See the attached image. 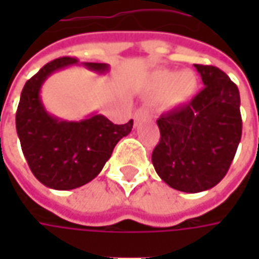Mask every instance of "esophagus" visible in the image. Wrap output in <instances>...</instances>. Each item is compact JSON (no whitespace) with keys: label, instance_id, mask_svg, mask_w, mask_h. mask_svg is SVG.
<instances>
[{"label":"esophagus","instance_id":"1","mask_svg":"<svg viewBox=\"0 0 259 259\" xmlns=\"http://www.w3.org/2000/svg\"><path fill=\"white\" fill-rule=\"evenodd\" d=\"M148 115L150 114H148V111H147L145 108H138L134 114L135 122H140V121H143V119H145V118H148Z\"/></svg>","mask_w":259,"mask_h":259}]
</instances>
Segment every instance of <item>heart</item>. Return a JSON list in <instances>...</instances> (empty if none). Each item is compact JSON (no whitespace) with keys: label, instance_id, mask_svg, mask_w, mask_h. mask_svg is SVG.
I'll return each mask as SVG.
<instances>
[{"label":"heart","instance_id":"heart-1","mask_svg":"<svg viewBox=\"0 0 259 259\" xmlns=\"http://www.w3.org/2000/svg\"><path fill=\"white\" fill-rule=\"evenodd\" d=\"M197 91V77L193 72L184 70L180 73L161 70L157 72L150 85V94L154 98L167 96V102L171 106L186 104Z\"/></svg>","mask_w":259,"mask_h":259}]
</instances>
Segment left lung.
<instances>
[{
	"instance_id": "obj_1",
	"label": "left lung",
	"mask_w": 259,
	"mask_h": 259,
	"mask_svg": "<svg viewBox=\"0 0 259 259\" xmlns=\"http://www.w3.org/2000/svg\"><path fill=\"white\" fill-rule=\"evenodd\" d=\"M204 88L157 119L151 161L161 180L184 193L214 187L228 173L242 135L238 86L214 66L194 65Z\"/></svg>"
}]
</instances>
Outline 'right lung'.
I'll return each mask as SVG.
<instances>
[{"instance_id": "1", "label": "right lung", "mask_w": 259, "mask_h": 259, "mask_svg": "<svg viewBox=\"0 0 259 259\" xmlns=\"http://www.w3.org/2000/svg\"><path fill=\"white\" fill-rule=\"evenodd\" d=\"M79 65L75 57H60L45 65L25 82L15 114L21 150L35 179L55 190H72L94 180L118 141L133 130V119L112 124L106 116L92 114L82 121L59 119L46 111L41 86L52 73ZM96 73H106V63H82Z\"/></svg>"}]
</instances>
